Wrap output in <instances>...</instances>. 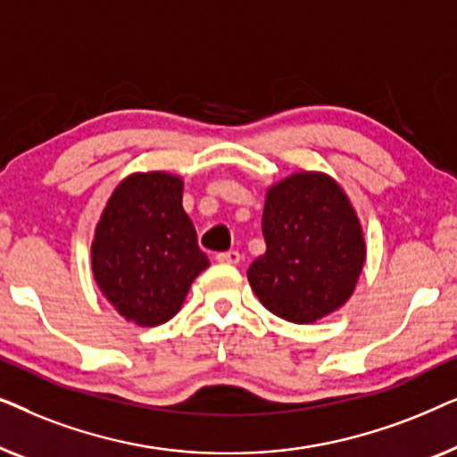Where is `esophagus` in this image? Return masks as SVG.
Wrapping results in <instances>:
<instances>
[{
  "label": "esophagus",
  "instance_id": "34e87169",
  "mask_svg": "<svg viewBox=\"0 0 457 457\" xmlns=\"http://www.w3.org/2000/svg\"><path fill=\"white\" fill-rule=\"evenodd\" d=\"M241 260V253L239 252H220L216 253V262H220V264H239Z\"/></svg>",
  "mask_w": 457,
  "mask_h": 457
}]
</instances>
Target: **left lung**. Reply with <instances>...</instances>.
Instances as JSON below:
<instances>
[{
    "label": "left lung",
    "mask_w": 457,
    "mask_h": 457,
    "mask_svg": "<svg viewBox=\"0 0 457 457\" xmlns=\"http://www.w3.org/2000/svg\"><path fill=\"white\" fill-rule=\"evenodd\" d=\"M266 252L249 266V285L266 310L310 324L352 297L366 243L352 202L333 177L295 172L266 193Z\"/></svg>",
    "instance_id": "8db88e82"
}]
</instances>
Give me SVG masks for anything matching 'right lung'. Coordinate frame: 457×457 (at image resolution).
Returning a JSON list of instances; mask_svg holds the SVG:
<instances>
[{
	"label": "right lung",
	"mask_w": 457,
	"mask_h": 457,
	"mask_svg": "<svg viewBox=\"0 0 457 457\" xmlns=\"http://www.w3.org/2000/svg\"><path fill=\"white\" fill-rule=\"evenodd\" d=\"M208 266L183 210V179L135 172L116 187L96 227L91 268L118 314L139 327L168 322Z\"/></svg>",
	"instance_id": "right-lung-1"
}]
</instances>
